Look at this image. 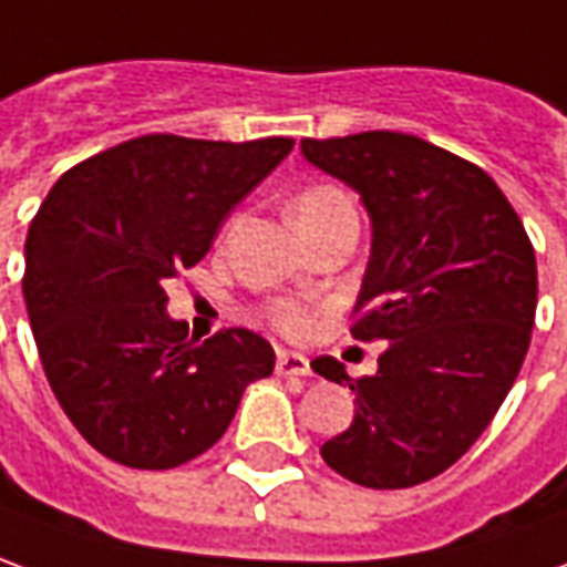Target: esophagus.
Segmentation results:
<instances>
[{"instance_id": "esophagus-1", "label": "esophagus", "mask_w": 567, "mask_h": 567, "mask_svg": "<svg viewBox=\"0 0 567 567\" xmlns=\"http://www.w3.org/2000/svg\"><path fill=\"white\" fill-rule=\"evenodd\" d=\"M275 369L284 379H302L311 372V363H308V357L296 354V351H277Z\"/></svg>"}]
</instances>
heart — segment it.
Returning a JSON list of instances; mask_svg holds the SVG:
<instances>
[{"instance_id":"heart-1","label":"heart","mask_w":567,"mask_h":567,"mask_svg":"<svg viewBox=\"0 0 567 567\" xmlns=\"http://www.w3.org/2000/svg\"><path fill=\"white\" fill-rule=\"evenodd\" d=\"M348 213H357L354 198L344 188L332 186V183H311V186H305L292 198V219H296V226L302 228L308 238L320 226H327V223L339 219V216H348ZM265 317L284 336H302L305 329L311 327L308 308L292 302V299H277V302H271L265 308Z\"/></svg>"}]
</instances>
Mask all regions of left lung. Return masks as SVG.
<instances>
[{"mask_svg": "<svg viewBox=\"0 0 567 567\" xmlns=\"http://www.w3.org/2000/svg\"><path fill=\"white\" fill-rule=\"evenodd\" d=\"M302 155L369 210L351 336L388 341L375 375L311 363L357 393L354 424L320 455L367 488L427 483L483 436L519 375L537 308L532 240L483 167L421 136H308Z\"/></svg>", "mask_w": 567, "mask_h": 567, "instance_id": "1", "label": "left lung"}]
</instances>
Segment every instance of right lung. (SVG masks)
Listing matches in <instances>:
<instances>
[{
  "label": "right lung",
  "mask_w": 567,
  "mask_h": 567,
  "mask_svg": "<svg viewBox=\"0 0 567 567\" xmlns=\"http://www.w3.org/2000/svg\"><path fill=\"white\" fill-rule=\"evenodd\" d=\"M290 148V136L146 134L70 167L42 200L27 235V315L60 409L100 455L179 467L228 431L244 388L275 372L271 344L250 329L188 336L164 311V287L207 256Z\"/></svg>",
  "instance_id": "1"
}]
</instances>
